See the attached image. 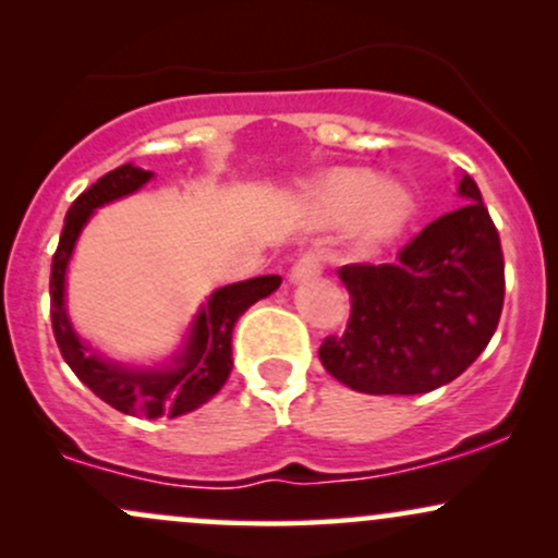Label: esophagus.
<instances>
[{
	"label": "esophagus",
	"instance_id": "34e87169",
	"mask_svg": "<svg viewBox=\"0 0 558 558\" xmlns=\"http://www.w3.org/2000/svg\"><path fill=\"white\" fill-rule=\"evenodd\" d=\"M323 272V262L315 252H304L301 257L293 262L291 267V280L296 283V280H306V278H317V275Z\"/></svg>",
	"mask_w": 558,
	"mask_h": 558
}]
</instances>
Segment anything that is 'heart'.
<instances>
[{"label":"heart","instance_id":"heart-1","mask_svg":"<svg viewBox=\"0 0 558 558\" xmlns=\"http://www.w3.org/2000/svg\"><path fill=\"white\" fill-rule=\"evenodd\" d=\"M319 226L351 220V239L362 252H375L399 239L417 215V198L401 181H377L369 170H332L312 194Z\"/></svg>","mask_w":558,"mask_h":558}]
</instances>
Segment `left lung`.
I'll return each instance as SVG.
<instances>
[{
    "instance_id": "8db88e82",
    "label": "left lung",
    "mask_w": 558,
    "mask_h": 558,
    "mask_svg": "<svg viewBox=\"0 0 558 558\" xmlns=\"http://www.w3.org/2000/svg\"><path fill=\"white\" fill-rule=\"evenodd\" d=\"M459 209L433 220L396 265H345L351 296L343 336L319 362L343 386L373 396H417L459 377L496 332L504 254L477 183L459 181Z\"/></svg>"
}]
</instances>
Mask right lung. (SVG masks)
I'll return each mask as SVG.
<instances>
[{
	"label": "right lung",
	"mask_w": 558,
	"mask_h": 558,
	"mask_svg": "<svg viewBox=\"0 0 558 558\" xmlns=\"http://www.w3.org/2000/svg\"><path fill=\"white\" fill-rule=\"evenodd\" d=\"M151 181L149 170L136 165H120L118 170L107 172L75 198L65 215L60 246L52 257V278H49V296H52V330L62 356L70 364L83 386H88L123 414L157 420V417H181L207 403L226 386L230 369H233V325L252 304L278 291L280 275H259V278L241 280L217 288L198 306L196 317L191 319L185 341L170 362L159 367H136L105 360L83 343L70 323L65 306L68 265L73 259V248L78 243L81 230L92 220L94 209L118 202L128 194H136L144 183Z\"/></svg>",
	"instance_id": "obj_1"
}]
</instances>
